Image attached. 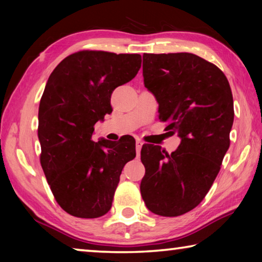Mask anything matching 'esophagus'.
Here are the masks:
<instances>
[{
	"label": "esophagus",
	"instance_id": "34e87169",
	"mask_svg": "<svg viewBox=\"0 0 262 262\" xmlns=\"http://www.w3.org/2000/svg\"><path fill=\"white\" fill-rule=\"evenodd\" d=\"M142 145H143V142H142V141L137 140V141L135 142V147H136V154H137V156H140V152H141Z\"/></svg>",
	"mask_w": 262,
	"mask_h": 262
}]
</instances>
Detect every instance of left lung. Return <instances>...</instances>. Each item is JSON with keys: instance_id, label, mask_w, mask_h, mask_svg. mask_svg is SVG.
Masks as SVG:
<instances>
[{"instance_id": "left-lung-1", "label": "left lung", "mask_w": 262, "mask_h": 262, "mask_svg": "<svg viewBox=\"0 0 262 262\" xmlns=\"http://www.w3.org/2000/svg\"><path fill=\"white\" fill-rule=\"evenodd\" d=\"M143 78L159 105V120L181 142L172 154L142 147L141 195L154 214L180 216L205 199L230 147L231 88L219 67L192 53H145Z\"/></svg>"}]
</instances>
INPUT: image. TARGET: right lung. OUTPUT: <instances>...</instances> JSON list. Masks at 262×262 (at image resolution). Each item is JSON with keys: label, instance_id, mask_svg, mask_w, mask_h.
Here are the masks:
<instances>
[{"label": "right lung", "instance_id": "1", "mask_svg": "<svg viewBox=\"0 0 262 262\" xmlns=\"http://www.w3.org/2000/svg\"><path fill=\"white\" fill-rule=\"evenodd\" d=\"M140 54L81 51L62 60L46 83L38 113L40 164L66 212L97 219L111 207L135 140L92 141L95 123L112 112L115 88L136 76Z\"/></svg>", "mask_w": 262, "mask_h": 262}]
</instances>
